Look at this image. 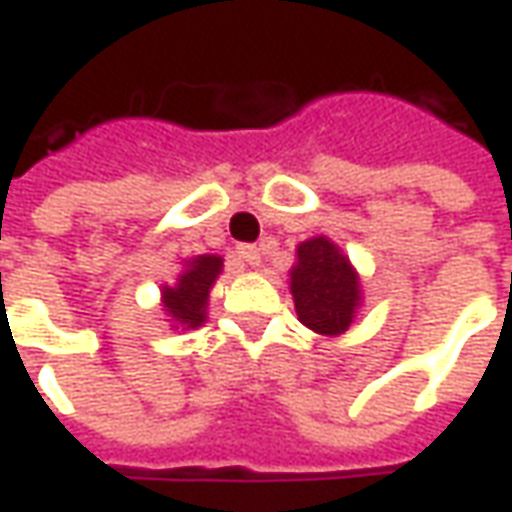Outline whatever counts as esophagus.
Segmentation results:
<instances>
[{"label": "esophagus", "instance_id": "obj_1", "mask_svg": "<svg viewBox=\"0 0 512 512\" xmlns=\"http://www.w3.org/2000/svg\"><path fill=\"white\" fill-rule=\"evenodd\" d=\"M238 257H241L246 266H257L260 263V249L252 246V243H243V246H238Z\"/></svg>", "mask_w": 512, "mask_h": 512}]
</instances>
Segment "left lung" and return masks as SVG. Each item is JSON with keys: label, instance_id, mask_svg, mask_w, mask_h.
<instances>
[{"label": "left lung", "instance_id": "left-lung-1", "mask_svg": "<svg viewBox=\"0 0 512 512\" xmlns=\"http://www.w3.org/2000/svg\"><path fill=\"white\" fill-rule=\"evenodd\" d=\"M291 294L302 325L325 336L350 328L361 300L356 271L328 238L300 243L297 266L291 269Z\"/></svg>", "mask_w": 512, "mask_h": 512}]
</instances>
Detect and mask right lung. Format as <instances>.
Returning a JSON list of instances; mask_svg holds the SVG:
<instances>
[{
	"mask_svg": "<svg viewBox=\"0 0 512 512\" xmlns=\"http://www.w3.org/2000/svg\"><path fill=\"white\" fill-rule=\"evenodd\" d=\"M224 260L215 255H201L196 260L187 263V269L179 277V283L173 288H165V311L168 316L182 325V328H198L207 316V297H210V288L215 283V277L221 274Z\"/></svg>",
	"mask_w": 512,
	"mask_h": 512,
	"instance_id": "add662e5",
	"label": "right lung"
}]
</instances>
